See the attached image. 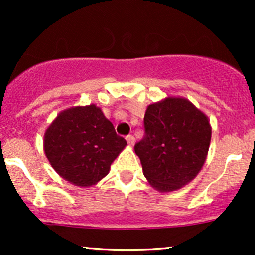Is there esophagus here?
<instances>
[{
  "instance_id": "34e87169",
  "label": "esophagus",
  "mask_w": 255,
  "mask_h": 255,
  "mask_svg": "<svg viewBox=\"0 0 255 255\" xmlns=\"http://www.w3.org/2000/svg\"><path fill=\"white\" fill-rule=\"evenodd\" d=\"M126 140H127L128 145L129 146H133L134 142H135V137H134L133 135H127L126 136Z\"/></svg>"
}]
</instances>
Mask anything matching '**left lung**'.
Here are the masks:
<instances>
[{"label": "left lung", "instance_id": "left-lung-1", "mask_svg": "<svg viewBox=\"0 0 255 255\" xmlns=\"http://www.w3.org/2000/svg\"><path fill=\"white\" fill-rule=\"evenodd\" d=\"M145 135L134 146L144 176L159 192L177 191L199 174L211 141L207 116L182 97H166L146 109Z\"/></svg>", "mask_w": 255, "mask_h": 255}]
</instances>
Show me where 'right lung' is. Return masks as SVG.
<instances>
[{
    "label": "right lung",
    "mask_w": 255,
    "mask_h": 255,
    "mask_svg": "<svg viewBox=\"0 0 255 255\" xmlns=\"http://www.w3.org/2000/svg\"><path fill=\"white\" fill-rule=\"evenodd\" d=\"M127 145L97 105L61 111L44 134V152L69 183L91 187L105 177Z\"/></svg>",
    "instance_id": "right-lung-1"
}]
</instances>
